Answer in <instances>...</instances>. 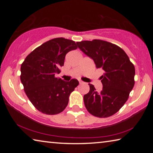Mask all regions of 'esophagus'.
I'll list each match as a JSON object with an SVG mask.
<instances>
[{"instance_id":"esophagus-1","label":"esophagus","mask_w":153,"mask_h":153,"mask_svg":"<svg viewBox=\"0 0 153 153\" xmlns=\"http://www.w3.org/2000/svg\"><path fill=\"white\" fill-rule=\"evenodd\" d=\"M79 84H85V83H84V82H82V81H79Z\"/></svg>"}]
</instances>
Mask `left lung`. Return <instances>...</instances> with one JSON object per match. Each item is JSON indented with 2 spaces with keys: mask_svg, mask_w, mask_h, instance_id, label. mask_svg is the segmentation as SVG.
Instances as JSON below:
<instances>
[{
  "mask_svg": "<svg viewBox=\"0 0 153 153\" xmlns=\"http://www.w3.org/2000/svg\"><path fill=\"white\" fill-rule=\"evenodd\" d=\"M83 53L94 60L97 68L104 72L100 77L102 90L96 91L89 84L90 91L84 96L88 111L97 117H108L123 107L134 86L135 67L122 48L101 40L76 42Z\"/></svg>",
  "mask_w": 153,
  "mask_h": 153,
  "instance_id": "obj_1",
  "label": "left lung"
}]
</instances>
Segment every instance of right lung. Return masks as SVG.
<instances>
[{
	"label": "right lung",
	"instance_id": "right-lung-1",
	"mask_svg": "<svg viewBox=\"0 0 153 153\" xmlns=\"http://www.w3.org/2000/svg\"><path fill=\"white\" fill-rule=\"evenodd\" d=\"M76 43L64 38L47 41L28 55L21 66L20 79L30 102L42 113L56 115L68 105L69 97L79 84L76 79L65 82L55 76L61 72L68 52Z\"/></svg>",
	"mask_w": 153,
	"mask_h": 153
}]
</instances>
